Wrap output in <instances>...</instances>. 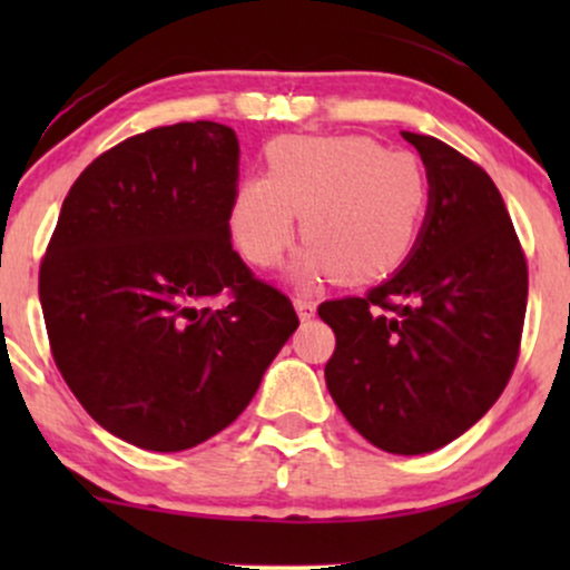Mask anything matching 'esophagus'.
Returning <instances> with one entry per match:
<instances>
[{"label": "esophagus", "mask_w": 570, "mask_h": 570, "mask_svg": "<svg viewBox=\"0 0 570 570\" xmlns=\"http://www.w3.org/2000/svg\"><path fill=\"white\" fill-rule=\"evenodd\" d=\"M294 307H297V313H299V318H303V322L316 316V303L303 297V294H297V297H294Z\"/></svg>", "instance_id": "esophagus-1"}]
</instances>
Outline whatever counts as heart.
Returning <instances> with one entry per match:
<instances>
[{
	"label": "heart",
	"mask_w": 570,
	"mask_h": 570,
	"mask_svg": "<svg viewBox=\"0 0 570 570\" xmlns=\"http://www.w3.org/2000/svg\"><path fill=\"white\" fill-rule=\"evenodd\" d=\"M267 176L233 189L227 225L235 246L257 267H273L294 235L307 252L294 276L332 273L345 284L381 278L404 263L421 233L429 179L410 153H389L367 136H289L267 147Z\"/></svg>",
	"instance_id": "1"
}]
</instances>
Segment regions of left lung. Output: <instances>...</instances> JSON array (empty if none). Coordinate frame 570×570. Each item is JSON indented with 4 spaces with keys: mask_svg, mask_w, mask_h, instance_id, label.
I'll return each instance as SVG.
<instances>
[{
    "mask_svg": "<svg viewBox=\"0 0 570 570\" xmlns=\"http://www.w3.org/2000/svg\"><path fill=\"white\" fill-rule=\"evenodd\" d=\"M404 139L429 176L407 263L364 297L326 299L335 332L324 377L364 440L396 455L440 450L507 389L520 356L528 263L499 187L434 136Z\"/></svg>",
    "mask_w": 570,
    "mask_h": 570,
    "instance_id": "left-lung-1",
    "label": "left lung"
}]
</instances>
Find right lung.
<instances>
[{
    "label": "right lung",
    "instance_id": "add662e5",
    "mask_svg": "<svg viewBox=\"0 0 570 570\" xmlns=\"http://www.w3.org/2000/svg\"><path fill=\"white\" fill-rule=\"evenodd\" d=\"M238 158L212 120L130 136L77 176L39 265L58 372L136 448L176 453L230 426L299 326L230 244Z\"/></svg>",
    "mask_w": 570,
    "mask_h": 570
}]
</instances>
